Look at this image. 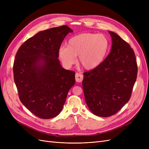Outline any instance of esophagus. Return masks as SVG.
Here are the masks:
<instances>
[{"label":"esophagus","instance_id":"34e87169","mask_svg":"<svg viewBox=\"0 0 149 149\" xmlns=\"http://www.w3.org/2000/svg\"><path fill=\"white\" fill-rule=\"evenodd\" d=\"M75 78H76V81L78 83H81L83 79V75L80 74V73H76L75 74Z\"/></svg>","mask_w":149,"mask_h":149}]
</instances>
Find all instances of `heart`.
Wrapping results in <instances>:
<instances>
[{
  "instance_id": "1",
  "label": "heart",
  "mask_w": 149,
  "mask_h": 149,
  "mask_svg": "<svg viewBox=\"0 0 149 149\" xmlns=\"http://www.w3.org/2000/svg\"><path fill=\"white\" fill-rule=\"evenodd\" d=\"M109 42L103 34L80 33L71 38L67 47H61L58 56L66 68H70L76 61L86 70L96 69L103 62L109 50Z\"/></svg>"
}]
</instances>
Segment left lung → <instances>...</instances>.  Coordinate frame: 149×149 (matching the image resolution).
Instances as JSON below:
<instances>
[{"mask_svg": "<svg viewBox=\"0 0 149 149\" xmlns=\"http://www.w3.org/2000/svg\"><path fill=\"white\" fill-rule=\"evenodd\" d=\"M109 33L110 53L100 66L84 73L82 82L89 110L103 118L115 114L129 101L137 75L133 49L118 34Z\"/></svg>", "mask_w": 149, "mask_h": 149, "instance_id": "1", "label": "left lung"}]
</instances>
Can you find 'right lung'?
I'll return each mask as SVG.
<instances>
[{
	"label": "right lung",
	"instance_id": "right-lung-1",
	"mask_svg": "<svg viewBox=\"0 0 149 149\" xmlns=\"http://www.w3.org/2000/svg\"><path fill=\"white\" fill-rule=\"evenodd\" d=\"M63 25L41 31L18 49L13 78L20 100L36 116L53 118L60 113L68 93L75 84V73L60 65L58 49L73 32Z\"/></svg>",
	"mask_w": 149,
	"mask_h": 149
}]
</instances>
